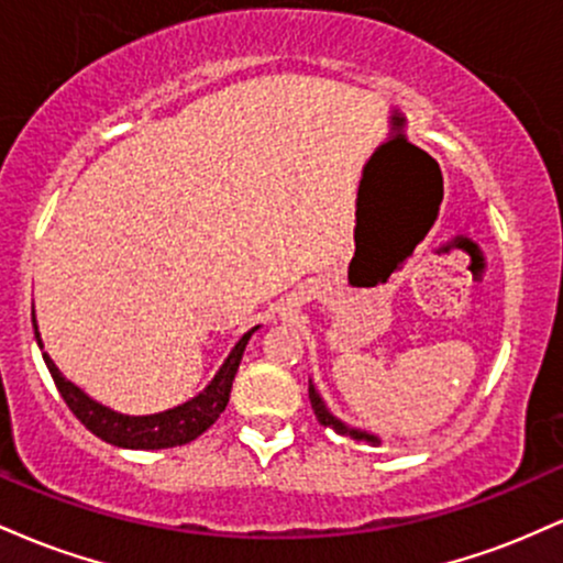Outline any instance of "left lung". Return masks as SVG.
<instances>
[{
  "mask_svg": "<svg viewBox=\"0 0 563 563\" xmlns=\"http://www.w3.org/2000/svg\"><path fill=\"white\" fill-rule=\"evenodd\" d=\"M309 402H312V410H314V416H318V421H320L322 426H328V429H333L335 434L354 439V442L380 444V439H378L376 434H371V431H365V429H357V426H349L346 421H341L339 416H333V412L328 410L325 399H322L320 391L314 389L312 378H309Z\"/></svg>",
  "mask_w": 563,
  "mask_h": 563,
  "instance_id": "8db88e82",
  "label": "left lung"
}]
</instances>
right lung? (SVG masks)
<instances>
[{"mask_svg":"<svg viewBox=\"0 0 563 563\" xmlns=\"http://www.w3.org/2000/svg\"><path fill=\"white\" fill-rule=\"evenodd\" d=\"M31 322H34V335H36L38 349H42L44 363H47L49 373H53L57 391H60V397L66 399L70 412H74V416L79 418V421L87 426L95 437H100L102 442L113 444V448H124V450L179 448V444L192 442V439L203 434V431L209 429L219 416H222L224 407H228L232 380H235L238 365H241L243 360L245 344H249L251 335L260 331V325H254L249 333L241 335V341L230 349L224 363L219 365L214 378H211L209 384H206V389L198 391L192 399H187V402L177 407H169V410L151 412V416H126V412H119L113 410V407L97 402V399L89 397L87 391L79 389L74 380L63 376V373L57 371V365L53 363V357L44 352V341L42 335H38L34 309H31Z\"/></svg>","mask_w":563,"mask_h":563,"instance_id":"1","label":"right lung"}]
</instances>
